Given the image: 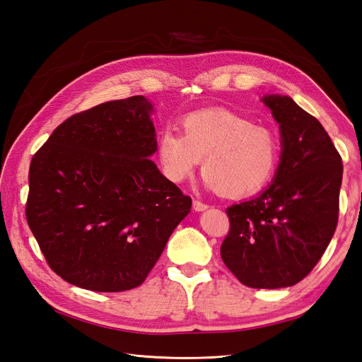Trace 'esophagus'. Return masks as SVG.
Here are the masks:
<instances>
[{
    "label": "esophagus",
    "instance_id": "obj_1",
    "mask_svg": "<svg viewBox=\"0 0 362 362\" xmlns=\"http://www.w3.org/2000/svg\"><path fill=\"white\" fill-rule=\"evenodd\" d=\"M193 208H194V211H204V210H206L208 205L201 202V201H198V199H194L193 201Z\"/></svg>",
    "mask_w": 362,
    "mask_h": 362
}]
</instances>
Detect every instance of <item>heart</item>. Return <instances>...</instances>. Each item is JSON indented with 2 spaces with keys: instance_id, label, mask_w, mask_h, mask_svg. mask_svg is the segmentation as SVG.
Listing matches in <instances>:
<instances>
[{
  "instance_id": "heart-1",
  "label": "heart",
  "mask_w": 362,
  "mask_h": 362,
  "mask_svg": "<svg viewBox=\"0 0 362 362\" xmlns=\"http://www.w3.org/2000/svg\"><path fill=\"white\" fill-rule=\"evenodd\" d=\"M182 136L164 128L158 137L163 173L172 182L189 178L202 160L210 189L226 198H246L272 180L279 161V140L267 127L226 110L185 116Z\"/></svg>"
}]
</instances>
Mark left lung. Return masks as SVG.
Returning <instances> with one entry per match:
<instances>
[{"mask_svg":"<svg viewBox=\"0 0 362 362\" xmlns=\"http://www.w3.org/2000/svg\"><path fill=\"white\" fill-rule=\"evenodd\" d=\"M281 131L269 189L226 208L225 266L250 288H282L315 267L335 233L343 163L322 124L290 96L262 98Z\"/></svg>","mask_w":362,"mask_h":362,"instance_id":"left-lung-1","label":"left lung"}]
</instances>
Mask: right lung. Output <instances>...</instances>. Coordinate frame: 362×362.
<instances>
[{
    "mask_svg": "<svg viewBox=\"0 0 362 362\" xmlns=\"http://www.w3.org/2000/svg\"><path fill=\"white\" fill-rule=\"evenodd\" d=\"M152 104L131 96L76 113L30 163L27 222L48 266L72 286L117 293L156 266L192 199L163 177Z\"/></svg>",
    "mask_w": 362,
    "mask_h": 362,
    "instance_id": "obj_1",
    "label": "right lung"
}]
</instances>
